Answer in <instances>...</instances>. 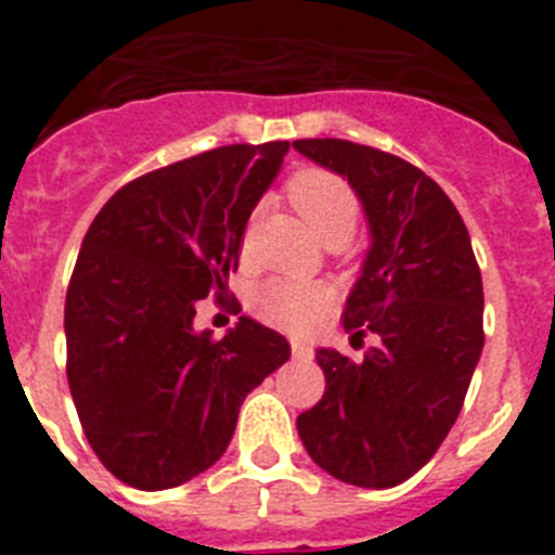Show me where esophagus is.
I'll return each mask as SVG.
<instances>
[{"label":"esophagus","instance_id":"34e87169","mask_svg":"<svg viewBox=\"0 0 555 555\" xmlns=\"http://www.w3.org/2000/svg\"><path fill=\"white\" fill-rule=\"evenodd\" d=\"M292 356L297 358V361H311L313 350L308 345H302V341H292Z\"/></svg>","mask_w":555,"mask_h":555}]
</instances>
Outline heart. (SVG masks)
Wrapping results in <instances>:
<instances>
[{"instance_id":"b5f03b06","label":"heart","mask_w":555,"mask_h":555,"mask_svg":"<svg viewBox=\"0 0 555 555\" xmlns=\"http://www.w3.org/2000/svg\"><path fill=\"white\" fill-rule=\"evenodd\" d=\"M288 203L306 219L313 235L327 247H341L356 233L361 203L345 180L325 169L297 171L286 185ZM253 238V222L244 230V244ZM325 306V292L313 283L272 281L255 292V308L272 325L306 327Z\"/></svg>"}]
</instances>
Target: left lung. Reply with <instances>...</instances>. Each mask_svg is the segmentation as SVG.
Returning <instances> with one entry per match:
<instances>
[{
	"mask_svg": "<svg viewBox=\"0 0 555 555\" xmlns=\"http://www.w3.org/2000/svg\"><path fill=\"white\" fill-rule=\"evenodd\" d=\"M294 150L361 199L370 249L345 331L375 333L364 361L320 347L325 395L297 416L308 455L333 478L389 489L423 469L453 428L483 350V283L464 219L409 160L341 139Z\"/></svg>",
	"mask_w": 555,
	"mask_h": 555,
	"instance_id": "obj_1",
	"label": "left lung"
}]
</instances>
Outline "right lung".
I'll use <instances>...</instances> for the list:
<instances>
[{
	"label": "right lung",
	"instance_id": "add662e5",
	"mask_svg": "<svg viewBox=\"0 0 555 555\" xmlns=\"http://www.w3.org/2000/svg\"><path fill=\"white\" fill-rule=\"evenodd\" d=\"M286 152L230 144L150 171L82 238L66 292L68 389L88 444L127 487H180L217 464L244 397L292 356L249 317L222 338L194 327L197 302L228 292Z\"/></svg>",
	"mask_w": 555,
	"mask_h": 555
}]
</instances>
